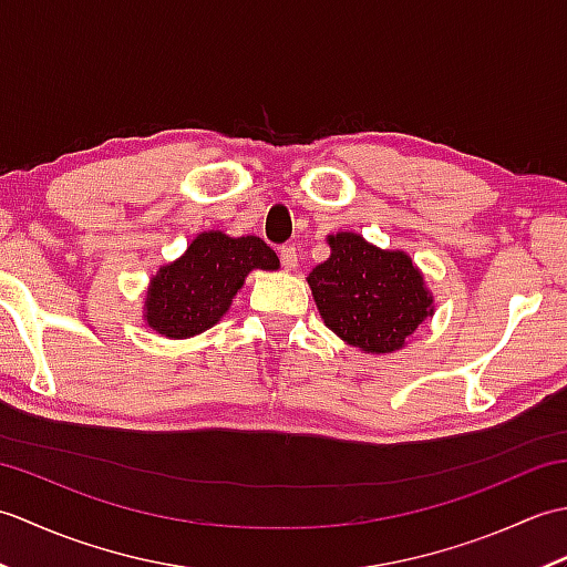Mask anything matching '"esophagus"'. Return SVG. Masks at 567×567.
<instances>
[{
    "instance_id": "obj_1",
    "label": "esophagus",
    "mask_w": 567,
    "mask_h": 567,
    "mask_svg": "<svg viewBox=\"0 0 567 567\" xmlns=\"http://www.w3.org/2000/svg\"><path fill=\"white\" fill-rule=\"evenodd\" d=\"M280 262L285 270H295L297 268V248L295 246H282L280 248Z\"/></svg>"
}]
</instances>
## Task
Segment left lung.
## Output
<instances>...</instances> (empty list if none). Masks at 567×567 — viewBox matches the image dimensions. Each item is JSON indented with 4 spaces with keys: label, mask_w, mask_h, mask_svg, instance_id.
Returning <instances> with one entry per match:
<instances>
[{
    "label": "left lung",
    "mask_w": 567,
    "mask_h": 567,
    "mask_svg": "<svg viewBox=\"0 0 567 567\" xmlns=\"http://www.w3.org/2000/svg\"><path fill=\"white\" fill-rule=\"evenodd\" d=\"M329 260L307 277L323 323L365 353L400 351L433 315L424 275L404 250H382L360 234L329 236Z\"/></svg>",
    "instance_id": "8db88e82"
}]
</instances>
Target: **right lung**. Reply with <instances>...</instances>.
Masks as SVG:
<instances>
[{
	"instance_id": "right-lung-1",
	"label": "right lung",
	"mask_w": 567,
	"mask_h": 567,
	"mask_svg": "<svg viewBox=\"0 0 567 567\" xmlns=\"http://www.w3.org/2000/svg\"><path fill=\"white\" fill-rule=\"evenodd\" d=\"M277 270L275 250L258 236L199 234L177 260L151 277L143 317L165 339H189L212 329L250 270Z\"/></svg>"
}]
</instances>
